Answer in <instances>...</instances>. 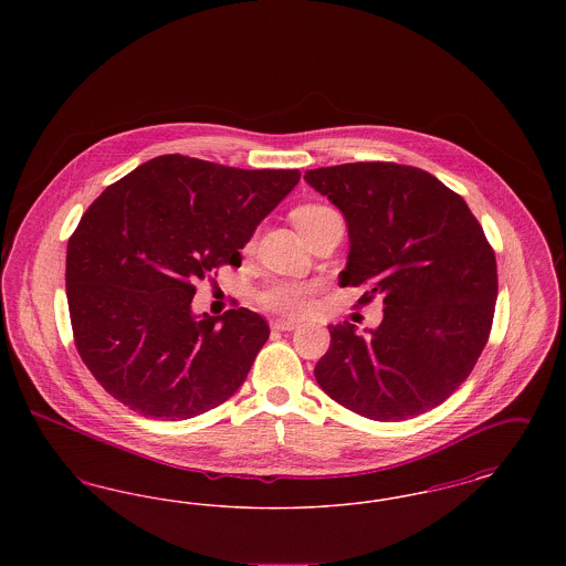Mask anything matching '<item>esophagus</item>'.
Masks as SVG:
<instances>
[{
    "instance_id": "1",
    "label": "esophagus",
    "mask_w": 566,
    "mask_h": 566,
    "mask_svg": "<svg viewBox=\"0 0 566 566\" xmlns=\"http://www.w3.org/2000/svg\"><path fill=\"white\" fill-rule=\"evenodd\" d=\"M271 326H273L275 331H295V328H298V323H295V321H286V318H280V321H273Z\"/></svg>"
}]
</instances>
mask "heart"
Segmentation results:
<instances>
[{
    "label": "heart",
    "instance_id": "1",
    "mask_svg": "<svg viewBox=\"0 0 566 566\" xmlns=\"http://www.w3.org/2000/svg\"><path fill=\"white\" fill-rule=\"evenodd\" d=\"M339 214L326 203H301L291 210V220L295 222L301 235H307L312 229ZM316 293V284L295 282V280H275L265 289H261L259 301L263 307L284 316H305L312 307V296Z\"/></svg>",
    "mask_w": 566,
    "mask_h": 566
}]
</instances>
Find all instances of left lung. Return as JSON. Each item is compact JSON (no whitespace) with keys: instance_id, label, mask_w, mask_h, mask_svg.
Masks as SVG:
<instances>
[{"instance_id":"obj_1","label":"left lung","mask_w":566,"mask_h":566,"mask_svg":"<svg viewBox=\"0 0 566 566\" xmlns=\"http://www.w3.org/2000/svg\"><path fill=\"white\" fill-rule=\"evenodd\" d=\"M310 187L346 216L342 286H363L356 307L381 296L384 321L365 339L328 326L314 376L324 392L379 422L443 403L484 350L499 293L496 259L464 199L432 174L392 161L310 169Z\"/></svg>"}]
</instances>
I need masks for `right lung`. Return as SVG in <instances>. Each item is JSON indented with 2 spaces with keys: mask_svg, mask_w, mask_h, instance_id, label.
Wrapping results in <instances>:
<instances>
[{
  "mask_svg": "<svg viewBox=\"0 0 566 566\" xmlns=\"http://www.w3.org/2000/svg\"><path fill=\"white\" fill-rule=\"evenodd\" d=\"M298 178L163 155L88 206L67 242V305L82 363L116 401L187 420L233 397L270 324L245 307L197 321L195 282L240 268V248Z\"/></svg>",
  "mask_w": 566,
  "mask_h": 566,
  "instance_id": "1",
  "label": "right lung"
}]
</instances>
